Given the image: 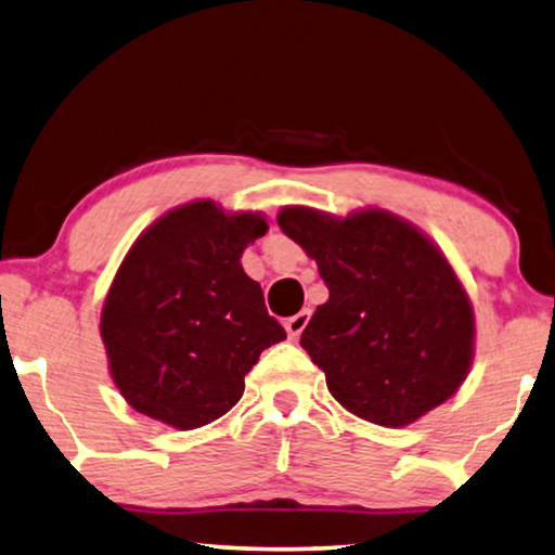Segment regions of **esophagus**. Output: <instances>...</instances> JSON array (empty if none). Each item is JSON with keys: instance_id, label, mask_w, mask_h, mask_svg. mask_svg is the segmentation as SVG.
<instances>
[{"instance_id": "1", "label": "esophagus", "mask_w": 555, "mask_h": 555, "mask_svg": "<svg viewBox=\"0 0 555 555\" xmlns=\"http://www.w3.org/2000/svg\"><path fill=\"white\" fill-rule=\"evenodd\" d=\"M309 317H312V314H309L307 309H305V312L289 317L287 322H285V332H287L289 338H293V341H295V338H299V334L305 332V326L309 324Z\"/></svg>"}]
</instances>
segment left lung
I'll return each instance as SVG.
<instances>
[{
    "instance_id": "left-lung-1",
    "label": "left lung",
    "mask_w": 555,
    "mask_h": 555,
    "mask_svg": "<svg viewBox=\"0 0 555 555\" xmlns=\"http://www.w3.org/2000/svg\"><path fill=\"white\" fill-rule=\"evenodd\" d=\"M278 223L328 287L299 344L338 404L397 429L459 392L475 356L473 305L422 229L380 207L334 217L299 204Z\"/></svg>"
}]
</instances>
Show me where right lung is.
Listing matches in <instances>:
<instances>
[{"instance_id":"obj_1","label":"right lung","mask_w":555,"mask_h":555,"mask_svg":"<svg viewBox=\"0 0 555 555\" xmlns=\"http://www.w3.org/2000/svg\"><path fill=\"white\" fill-rule=\"evenodd\" d=\"M266 231V214L194 199L133 241L106 293L100 336L116 390L135 412L199 429L241 400L260 353L285 341L241 266Z\"/></svg>"}]
</instances>
